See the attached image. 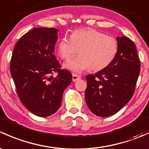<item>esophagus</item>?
I'll use <instances>...</instances> for the list:
<instances>
[{
  "label": "esophagus",
  "instance_id": "34e87169",
  "mask_svg": "<svg viewBox=\"0 0 149 149\" xmlns=\"http://www.w3.org/2000/svg\"><path fill=\"white\" fill-rule=\"evenodd\" d=\"M79 79H81V76H79V75H77V74H73V81H76Z\"/></svg>",
  "mask_w": 149,
  "mask_h": 149
}]
</instances>
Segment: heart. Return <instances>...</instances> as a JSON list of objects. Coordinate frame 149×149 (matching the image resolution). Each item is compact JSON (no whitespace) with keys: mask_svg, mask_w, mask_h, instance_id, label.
Segmentation results:
<instances>
[{"mask_svg":"<svg viewBox=\"0 0 149 149\" xmlns=\"http://www.w3.org/2000/svg\"><path fill=\"white\" fill-rule=\"evenodd\" d=\"M79 51V56L65 63L64 67L74 73L92 69L101 71L113 62L118 51V43L113 37L92 29L76 30L70 38L63 37L58 44L61 59L69 61Z\"/></svg>","mask_w":149,"mask_h":149,"instance_id":"b5f03b06","label":"heart"}]
</instances>
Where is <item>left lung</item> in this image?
I'll list each match as a JSON object with an SVG mask.
<instances>
[{"label":"left lung","instance_id":"left-lung-1","mask_svg":"<svg viewBox=\"0 0 149 149\" xmlns=\"http://www.w3.org/2000/svg\"><path fill=\"white\" fill-rule=\"evenodd\" d=\"M118 51L108 68L86 76L85 98L95 115L107 117L118 112L131 100L140 73L136 45L126 36L117 37Z\"/></svg>","mask_w":149,"mask_h":149}]
</instances>
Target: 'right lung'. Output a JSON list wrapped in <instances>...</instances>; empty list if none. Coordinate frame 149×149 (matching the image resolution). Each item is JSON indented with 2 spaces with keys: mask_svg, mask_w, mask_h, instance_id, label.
<instances>
[{
  "mask_svg": "<svg viewBox=\"0 0 149 149\" xmlns=\"http://www.w3.org/2000/svg\"><path fill=\"white\" fill-rule=\"evenodd\" d=\"M58 30L36 28L26 33L14 47L10 74L23 106L35 115L47 117L58 110L64 90L72 75L61 69L54 48ZM57 73L54 77L52 74Z\"/></svg>",
  "mask_w": 149,
  "mask_h": 149,
  "instance_id": "1",
  "label": "right lung"
}]
</instances>
